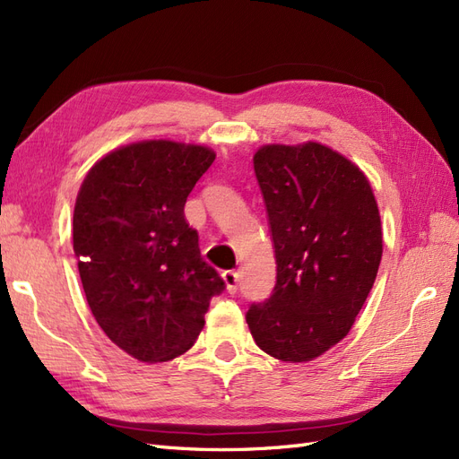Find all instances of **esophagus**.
<instances>
[{
	"label": "esophagus",
	"instance_id": "34e87169",
	"mask_svg": "<svg viewBox=\"0 0 459 459\" xmlns=\"http://www.w3.org/2000/svg\"><path fill=\"white\" fill-rule=\"evenodd\" d=\"M221 278H224V281H226V288H228V291H230V293H235V291H238V286H239V276H238V272H235V270H226L224 274H221Z\"/></svg>",
	"mask_w": 459,
	"mask_h": 459
}]
</instances>
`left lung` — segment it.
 Instances as JSON below:
<instances>
[{
    "label": "left lung",
    "mask_w": 459,
    "mask_h": 459,
    "mask_svg": "<svg viewBox=\"0 0 459 459\" xmlns=\"http://www.w3.org/2000/svg\"><path fill=\"white\" fill-rule=\"evenodd\" d=\"M276 253V286L245 318L256 345L305 363L348 336L382 258L365 173L318 143L266 144L253 158Z\"/></svg>",
    "instance_id": "left-lung-1"
}]
</instances>
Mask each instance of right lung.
Instances as JSON below:
<instances>
[{"instance_id": "right-lung-1", "label": "right lung", "mask_w": 459, "mask_h": 459, "mask_svg": "<svg viewBox=\"0 0 459 459\" xmlns=\"http://www.w3.org/2000/svg\"><path fill=\"white\" fill-rule=\"evenodd\" d=\"M206 146L143 141L96 162L73 214V251L91 311L117 348L144 363L187 351L210 299L226 290L185 220Z\"/></svg>"}]
</instances>
